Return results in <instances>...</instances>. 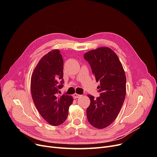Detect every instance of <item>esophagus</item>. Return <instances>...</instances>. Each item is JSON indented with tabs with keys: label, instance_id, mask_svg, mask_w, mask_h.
I'll list each match as a JSON object with an SVG mask.
<instances>
[{
	"label": "esophagus",
	"instance_id": "34e87169",
	"mask_svg": "<svg viewBox=\"0 0 157 157\" xmlns=\"http://www.w3.org/2000/svg\"><path fill=\"white\" fill-rule=\"evenodd\" d=\"M82 95H79V94H74V97L75 98H79L81 97Z\"/></svg>",
	"mask_w": 157,
	"mask_h": 157
}]
</instances>
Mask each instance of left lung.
<instances>
[{
    "mask_svg": "<svg viewBox=\"0 0 157 157\" xmlns=\"http://www.w3.org/2000/svg\"><path fill=\"white\" fill-rule=\"evenodd\" d=\"M97 82H100V96L88 95L90 104L86 109L89 123L97 128H104L117 118L126 95V76L118 56L111 49L101 47L84 55Z\"/></svg>",
    "mask_w": 157,
    "mask_h": 157,
    "instance_id": "8db88e82",
    "label": "left lung"
}]
</instances>
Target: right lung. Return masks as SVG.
I'll return each instance as SVG.
<instances>
[{
    "mask_svg": "<svg viewBox=\"0 0 157 157\" xmlns=\"http://www.w3.org/2000/svg\"><path fill=\"white\" fill-rule=\"evenodd\" d=\"M63 60L59 49H53L40 60L31 78V94L39 114L53 126L62 124L68 116L71 96L58 95L63 87Z\"/></svg>",
    "mask_w": 157,
    "mask_h": 157,
    "instance_id": "right-lung-1",
    "label": "right lung"
}]
</instances>
